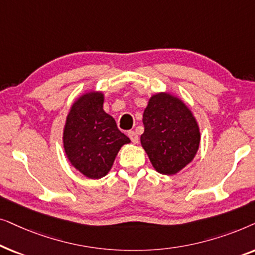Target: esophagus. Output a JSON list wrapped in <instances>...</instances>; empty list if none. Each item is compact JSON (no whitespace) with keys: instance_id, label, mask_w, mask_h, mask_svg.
Segmentation results:
<instances>
[{"instance_id":"34e87169","label":"esophagus","mask_w":255,"mask_h":255,"mask_svg":"<svg viewBox=\"0 0 255 255\" xmlns=\"http://www.w3.org/2000/svg\"><path fill=\"white\" fill-rule=\"evenodd\" d=\"M128 138L131 139V141L133 142V144H137V142L139 141V137H138V134L135 133L134 131H130L128 133Z\"/></svg>"}]
</instances>
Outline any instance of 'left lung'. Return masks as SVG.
Listing matches in <instances>:
<instances>
[{
  "mask_svg": "<svg viewBox=\"0 0 255 255\" xmlns=\"http://www.w3.org/2000/svg\"><path fill=\"white\" fill-rule=\"evenodd\" d=\"M142 123L140 142L156 172L174 175L193 161L200 147V128L179 97L154 94L144 110Z\"/></svg>",
  "mask_w": 255,
  "mask_h": 255,
  "instance_id": "1",
  "label": "left lung"
}]
</instances>
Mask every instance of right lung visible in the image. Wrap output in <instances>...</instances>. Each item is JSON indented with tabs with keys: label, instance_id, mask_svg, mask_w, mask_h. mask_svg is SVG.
Returning a JSON list of instances; mask_svg holds the SVG:
<instances>
[{
	"label": "right lung",
	"instance_id": "right-lung-1",
	"mask_svg": "<svg viewBox=\"0 0 255 255\" xmlns=\"http://www.w3.org/2000/svg\"><path fill=\"white\" fill-rule=\"evenodd\" d=\"M101 92L83 94L73 103L64 128V148L69 162L89 179L106 176L121 147L130 142L103 110Z\"/></svg>",
	"mask_w": 255,
	"mask_h": 255
}]
</instances>
